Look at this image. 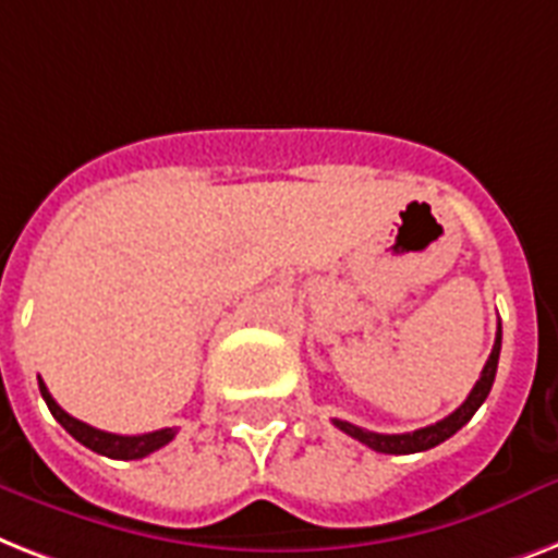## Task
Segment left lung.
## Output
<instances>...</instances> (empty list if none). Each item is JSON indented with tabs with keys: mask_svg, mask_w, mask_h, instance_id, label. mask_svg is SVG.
I'll return each instance as SVG.
<instances>
[{
	"mask_svg": "<svg viewBox=\"0 0 558 558\" xmlns=\"http://www.w3.org/2000/svg\"><path fill=\"white\" fill-rule=\"evenodd\" d=\"M499 352H501V324L499 332H496V343H493V352L487 357V364L482 369V378L475 381V387L470 389L468 401L459 407L456 412H450L447 418L436 421V424H429V427H421L415 433H401V436H387V433H369L364 427H355L350 421H338L335 418L332 424L338 429H343L347 436L357 438L361 444H366L369 450L375 452H389V456H407V452H424L429 447H436V444L447 441L450 436H456L464 424L475 415V410L484 404V398L490 396V387L496 381V369H499Z\"/></svg>",
	"mask_w": 558,
	"mask_h": 558,
	"instance_id": "obj_1",
	"label": "left lung"
}]
</instances>
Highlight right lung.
I'll return each instance as SVG.
<instances>
[{
	"instance_id": "obj_1",
	"label": "right lung",
	"mask_w": 558,
	"mask_h": 558,
	"mask_svg": "<svg viewBox=\"0 0 558 558\" xmlns=\"http://www.w3.org/2000/svg\"><path fill=\"white\" fill-rule=\"evenodd\" d=\"M39 392H43L45 404H48L53 418H57L59 424H62V427L76 438V441L85 444L88 450L99 452V456H108V459H120V461L146 459V456H151L154 450L166 447V444L177 436L174 427L154 429V433H146V436H117V433H106V429L90 427V424H85V421L68 415V412L53 401V396L48 392L43 378H39Z\"/></svg>"
}]
</instances>
